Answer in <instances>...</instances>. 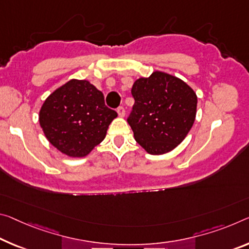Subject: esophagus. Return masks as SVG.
Returning <instances> with one entry per match:
<instances>
[{
  "label": "esophagus",
  "instance_id": "esophagus-1",
  "mask_svg": "<svg viewBox=\"0 0 249 249\" xmlns=\"http://www.w3.org/2000/svg\"><path fill=\"white\" fill-rule=\"evenodd\" d=\"M117 114H118V116H120V117L125 116V109H124L123 106H120V107L117 108Z\"/></svg>",
  "mask_w": 249,
  "mask_h": 249
}]
</instances>
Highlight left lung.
Here are the masks:
<instances>
[{
  "label": "left lung",
  "instance_id": "obj_1",
  "mask_svg": "<svg viewBox=\"0 0 249 249\" xmlns=\"http://www.w3.org/2000/svg\"><path fill=\"white\" fill-rule=\"evenodd\" d=\"M127 122L135 141L151 155L176 148L195 122L197 95L180 78L160 71L134 82Z\"/></svg>",
  "mask_w": 249,
  "mask_h": 249
}]
</instances>
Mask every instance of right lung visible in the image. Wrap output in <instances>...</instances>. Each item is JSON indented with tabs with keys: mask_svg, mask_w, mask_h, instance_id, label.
Instances as JSON below:
<instances>
[{
	"mask_svg": "<svg viewBox=\"0 0 249 249\" xmlns=\"http://www.w3.org/2000/svg\"><path fill=\"white\" fill-rule=\"evenodd\" d=\"M116 117L101 90L89 81L72 78L44 101L38 122L55 148L70 157H85L105 139Z\"/></svg>",
	"mask_w": 249,
	"mask_h": 249,
	"instance_id": "obj_1",
	"label": "right lung"
}]
</instances>
